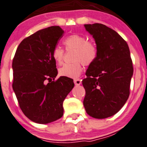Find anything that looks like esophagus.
I'll list each match as a JSON object with an SVG mask.
<instances>
[{"label":"esophagus","instance_id":"obj_1","mask_svg":"<svg viewBox=\"0 0 147 147\" xmlns=\"http://www.w3.org/2000/svg\"><path fill=\"white\" fill-rule=\"evenodd\" d=\"M81 83H82L81 80L79 79V78L74 80V83H75L76 86H80V85L81 84Z\"/></svg>","mask_w":147,"mask_h":147}]
</instances>
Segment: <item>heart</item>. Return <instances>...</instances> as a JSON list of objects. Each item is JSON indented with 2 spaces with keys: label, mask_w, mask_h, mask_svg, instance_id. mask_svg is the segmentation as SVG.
I'll use <instances>...</instances> for the list:
<instances>
[{
  "label": "heart",
  "mask_w": 147,
  "mask_h": 147,
  "mask_svg": "<svg viewBox=\"0 0 147 147\" xmlns=\"http://www.w3.org/2000/svg\"><path fill=\"white\" fill-rule=\"evenodd\" d=\"M67 50H74L73 63H66L59 69V74L61 76L76 78L83 71V64L90 66L96 60L98 55V50L94 42L88 40L84 36L71 34L67 36L63 42ZM64 50L61 47L56 46L52 53L53 59L58 64L63 61Z\"/></svg>",
  "instance_id": "obj_1"
}]
</instances>
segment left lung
I'll list each match as a JSON object with an SVG mask.
<instances>
[{
	"label": "left lung",
	"mask_w": 147,
	"mask_h": 147,
	"mask_svg": "<svg viewBox=\"0 0 147 147\" xmlns=\"http://www.w3.org/2000/svg\"><path fill=\"white\" fill-rule=\"evenodd\" d=\"M85 27L94 38L98 55L83 80V105L89 116L102 119L116 114L128 99L132 61L127 42L114 30L98 23Z\"/></svg>",
	"instance_id": "obj_1"
}]
</instances>
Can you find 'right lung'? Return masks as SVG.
<instances>
[{
  "instance_id": "obj_1",
  "label": "right lung",
  "mask_w": 147,
  "mask_h": 147,
  "mask_svg": "<svg viewBox=\"0 0 147 147\" xmlns=\"http://www.w3.org/2000/svg\"><path fill=\"white\" fill-rule=\"evenodd\" d=\"M59 26L39 30L20 42L12 61L15 92L20 109L40 124L63 116V102L74 87L73 79L57 75L52 53L63 36Z\"/></svg>"
}]
</instances>
